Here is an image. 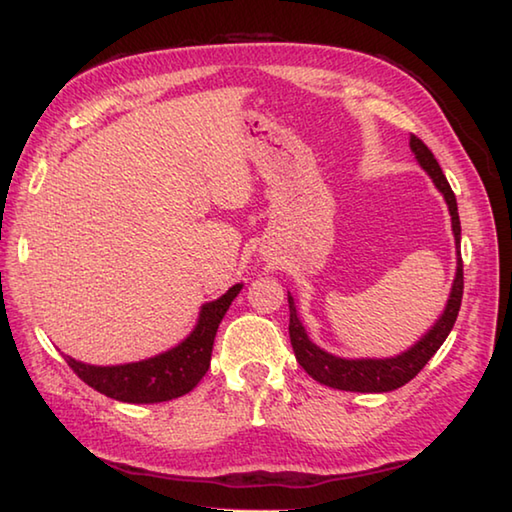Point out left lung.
<instances>
[{
    "mask_svg": "<svg viewBox=\"0 0 512 512\" xmlns=\"http://www.w3.org/2000/svg\"><path fill=\"white\" fill-rule=\"evenodd\" d=\"M411 152H414L418 164L425 168V173L432 177L438 191L443 193L447 209L452 215V231L456 240V254H459V261H456V276L452 283L450 299H447V306L443 315L438 317L436 324L432 326L425 337L416 342L409 351L400 353L396 357H384V360H344V357L330 355L324 348H319L315 342H310V337L303 328L301 319L297 315V306H294L292 294L288 292V303H290V342L294 348V355H297V362L306 369L312 380H317L326 387L342 389V391H360V393H387L402 387L409 380H414L420 373V369L432 360L434 353L443 346V342L450 335L454 328V321L459 317L461 310V299H463V261H461V220H459V209H456V197L454 191L447 184L441 166H438L436 157L432 155L423 141H420L416 134H411L409 139Z\"/></svg>",
    "mask_w": 512,
    "mask_h": 512,
    "instance_id": "8db88e82",
    "label": "left lung"
}]
</instances>
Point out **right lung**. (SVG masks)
Wrapping results in <instances>:
<instances>
[{
  "label": "right lung",
  "instance_id": "1",
  "mask_svg": "<svg viewBox=\"0 0 512 512\" xmlns=\"http://www.w3.org/2000/svg\"><path fill=\"white\" fill-rule=\"evenodd\" d=\"M240 290L242 283L233 285L220 299L204 303L193 333L166 353L119 366H94L76 362L67 355L65 360L80 380L107 398L132 402V405H152V402L179 398L193 391L209 371L215 333Z\"/></svg>",
  "mask_w": 512,
  "mask_h": 512
}]
</instances>
